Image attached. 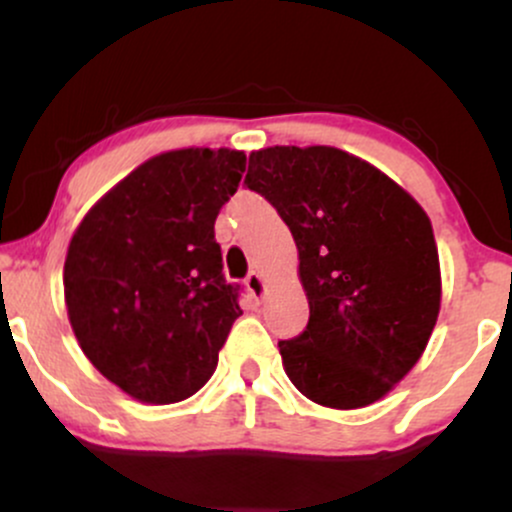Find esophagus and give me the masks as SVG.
Here are the masks:
<instances>
[{
	"label": "esophagus",
	"instance_id": "34e87169",
	"mask_svg": "<svg viewBox=\"0 0 512 512\" xmlns=\"http://www.w3.org/2000/svg\"><path fill=\"white\" fill-rule=\"evenodd\" d=\"M245 286H248L252 298H257V301H260V298L264 296V279H262L260 272H250L248 279H245Z\"/></svg>",
	"mask_w": 512,
	"mask_h": 512
}]
</instances>
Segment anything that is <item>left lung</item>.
<instances>
[{
    "mask_svg": "<svg viewBox=\"0 0 512 512\" xmlns=\"http://www.w3.org/2000/svg\"><path fill=\"white\" fill-rule=\"evenodd\" d=\"M245 185L289 226L310 320L279 342L298 392L330 409L383 399L426 351L440 313L431 219L383 170L334 146L252 151Z\"/></svg>",
    "mask_w": 512,
    "mask_h": 512,
    "instance_id": "8db88e82",
    "label": "left lung"
}]
</instances>
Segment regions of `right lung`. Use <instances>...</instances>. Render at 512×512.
<instances>
[{
  "instance_id": "obj_1",
  "label": "right lung",
  "mask_w": 512,
  "mask_h": 512,
  "mask_svg": "<svg viewBox=\"0 0 512 512\" xmlns=\"http://www.w3.org/2000/svg\"><path fill=\"white\" fill-rule=\"evenodd\" d=\"M243 173L236 149L158 154L105 192L69 240L64 303L81 351L139 402L195 395L243 315L214 238Z\"/></svg>"
}]
</instances>
